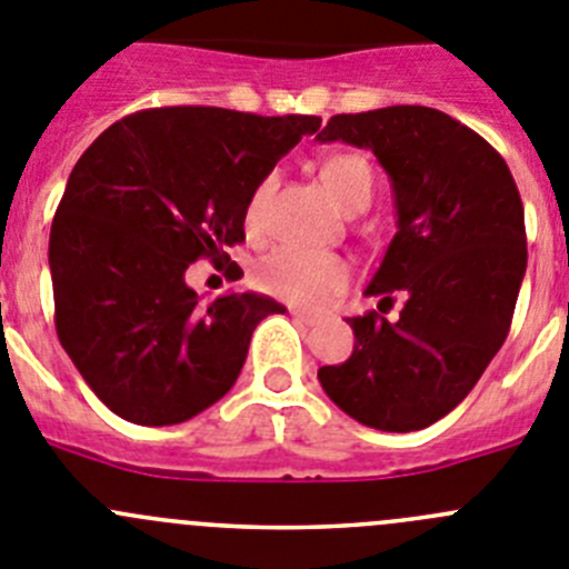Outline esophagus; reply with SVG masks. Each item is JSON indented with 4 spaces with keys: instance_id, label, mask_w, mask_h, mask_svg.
Masks as SVG:
<instances>
[{
    "instance_id": "34e87169",
    "label": "esophagus",
    "mask_w": 569,
    "mask_h": 569,
    "mask_svg": "<svg viewBox=\"0 0 569 569\" xmlns=\"http://www.w3.org/2000/svg\"><path fill=\"white\" fill-rule=\"evenodd\" d=\"M290 316H293L296 321H301V325H307V327L319 325V316H316V312L299 310V307H290Z\"/></svg>"
}]
</instances>
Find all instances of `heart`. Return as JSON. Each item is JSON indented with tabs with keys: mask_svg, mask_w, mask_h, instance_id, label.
Returning <instances> with one entry per match:
<instances>
[{
	"mask_svg": "<svg viewBox=\"0 0 569 569\" xmlns=\"http://www.w3.org/2000/svg\"><path fill=\"white\" fill-rule=\"evenodd\" d=\"M321 177L336 194V200L343 208L369 206L372 197V171L356 154H332L321 166ZM270 180H262L250 194L248 208H244V222L250 231L262 226L264 206H268ZM352 268L338 253L327 250H307L296 244H279L270 253H264L253 268V284L262 293L276 296L281 301L299 307H325L336 296H341L349 288Z\"/></svg>",
	"mask_w": 569,
	"mask_h": 569,
	"instance_id": "heart-1",
	"label": "heart"
}]
</instances>
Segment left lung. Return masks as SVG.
<instances>
[{
    "instance_id": "obj_1",
    "label": "left lung",
    "mask_w": 569,
    "mask_h": 569,
    "mask_svg": "<svg viewBox=\"0 0 569 569\" xmlns=\"http://www.w3.org/2000/svg\"><path fill=\"white\" fill-rule=\"evenodd\" d=\"M316 140L369 149L387 169L398 233L367 296H403L398 321L347 319L352 356L321 367L332 403L380 431H417L462 403L505 343L528 268L525 208L502 154L431 107L332 114ZM387 312V310H383Z\"/></svg>"
}]
</instances>
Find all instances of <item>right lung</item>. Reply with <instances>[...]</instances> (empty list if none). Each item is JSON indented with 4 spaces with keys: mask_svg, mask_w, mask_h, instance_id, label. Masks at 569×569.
<instances>
[{
    "mask_svg": "<svg viewBox=\"0 0 569 569\" xmlns=\"http://www.w3.org/2000/svg\"><path fill=\"white\" fill-rule=\"evenodd\" d=\"M316 114L160 107L112 123L78 158L50 228L56 332L87 387L138 426H174L242 372L259 293L200 305L191 262L228 259L259 182Z\"/></svg>",
    "mask_w": 569,
    "mask_h": 569,
    "instance_id": "1",
    "label": "right lung"
}]
</instances>
